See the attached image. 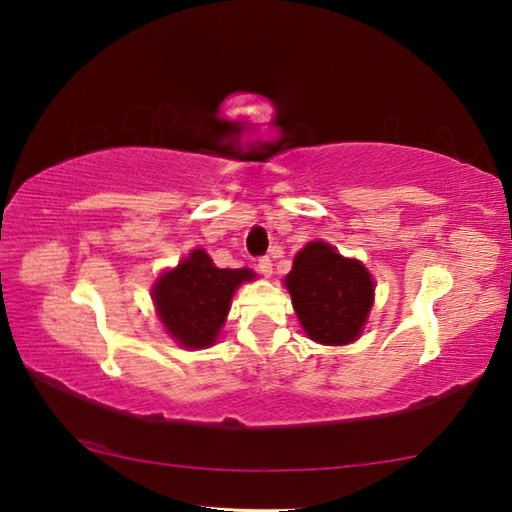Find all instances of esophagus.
Returning a JSON list of instances; mask_svg holds the SVG:
<instances>
[{"label":"esophagus","mask_w":512,"mask_h":512,"mask_svg":"<svg viewBox=\"0 0 512 512\" xmlns=\"http://www.w3.org/2000/svg\"><path fill=\"white\" fill-rule=\"evenodd\" d=\"M257 270H259V273H262L264 277H270V275H273V262H270L268 257H259V259H257Z\"/></svg>","instance_id":"1"}]
</instances>
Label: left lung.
Here are the masks:
<instances>
[{
	"instance_id": "1",
	"label": "left lung",
	"mask_w": 512,
	"mask_h": 512,
	"mask_svg": "<svg viewBox=\"0 0 512 512\" xmlns=\"http://www.w3.org/2000/svg\"><path fill=\"white\" fill-rule=\"evenodd\" d=\"M284 284L312 341L347 345L363 334L374 303V281L358 259H347L325 242L303 246Z\"/></svg>"
}]
</instances>
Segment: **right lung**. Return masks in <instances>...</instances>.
Here are the masks:
<instances>
[{"mask_svg":"<svg viewBox=\"0 0 512 512\" xmlns=\"http://www.w3.org/2000/svg\"><path fill=\"white\" fill-rule=\"evenodd\" d=\"M255 277L248 268H217L206 250L195 248L158 277L151 297L171 339L189 350H202L215 343L239 284Z\"/></svg>","mask_w":512,"mask_h":512,"instance_id":"obj_1","label":"right lung"}]
</instances>
